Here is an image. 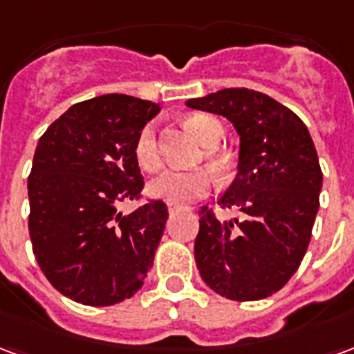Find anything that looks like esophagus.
I'll list each match as a JSON object with an SVG mask.
<instances>
[{"label":"esophagus","instance_id":"esophagus-1","mask_svg":"<svg viewBox=\"0 0 354 354\" xmlns=\"http://www.w3.org/2000/svg\"><path fill=\"white\" fill-rule=\"evenodd\" d=\"M178 210H182V207H178V205H169V212L170 214H174Z\"/></svg>","mask_w":354,"mask_h":354}]
</instances>
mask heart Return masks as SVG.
I'll list each match as a JSON object with an SVG mask.
<instances>
[{"label":"heart","mask_w":354,"mask_h":354,"mask_svg":"<svg viewBox=\"0 0 354 354\" xmlns=\"http://www.w3.org/2000/svg\"><path fill=\"white\" fill-rule=\"evenodd\" d=\"M187 127L208 147L216 146L223 134L222 123L216 117L205 115V113H195L189 117ZM134 157H136L140 169H144L146 172H157L162 167L155 124H146L138 132L136 142H134ZM208 157L214 165L222 167V159L218 155L210 153ZM212 185H214V180L208 170H169L151 182L149 192L153 193L155 197L180 207V205H187L192 201L208 195Z\"/></svg>","instance_id":"heart-1"}]
</instances>
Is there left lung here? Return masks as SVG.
Returning a JSON list of instances; mask_svg holds the SVG:
<instances>
[{"label": "left lung", "instance_id": "8db88e82", "mask_svg": "<svg viewBox=\"0 0 354 354\" xmlns=\"http://www.w3.org/2000/svg\"><path fill=\"white\" fill-rule=\"evenodd\" d=\"M185 104L227 117L241 136L239 174L218 205L245 218L223 222L201 207L199 273L227 299H263L292 279L311 243L322 187L311 134L292 109L250 88H223Z\"/></svg>", "mask_w": 354, "mask_h": 354}]
</instances>
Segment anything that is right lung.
<instances>
[{
	"mask_svg": "<svg viewBox=\"0 0 354 354\" xmlns=\"http://www.w3.org/2000/svg\"><path fill=\"white\" fill-rule=\"evenodd\" d=\"M159 106L127 94L75 104L45 131L28 176V230L37 266L73 301L108 307L144 284L169 208L140 201L144 178L134 142Z\"/></svg>",
	"mask_w": 354,
	"mask_h": 354,
	"instance_id": "add662e5",
	"label": "right lung"
}]
</instances>
